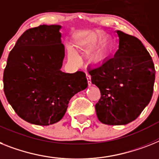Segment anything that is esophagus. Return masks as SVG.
I'll use <instances>...</instances> for the list:
<instances>
[{"mask_svg":"<svg viewBox=\"0 0 159 159\" xmlns=\"http://www.w3.org/2000/svg\"><path fill=\"white\" fill-rule=\"evenodd\" d=\"M86 79H87V82L89 86H91L92 82H91V77L89 73H86Z\"/></svg>","mask_w":159,"mask_h":159,"instance_id":"obj_1","label":"esophagus"}]
</instances>
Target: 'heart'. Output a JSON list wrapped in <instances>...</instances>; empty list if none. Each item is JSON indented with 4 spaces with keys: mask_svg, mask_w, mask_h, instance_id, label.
Listing matches in <instances>:
<instances>
[{
    "mask_svg": "<svg viewBox=\"0 0 159 159\" xmlns=\"http://www.w3.org/2000/svg\"><path fill=\"white\" fill-rule=\"evenodd\" d=\"M106 38L103 33L95 32L81 43V46L86 49H91L88 53V61L94 65L103 63L110 56L111 48L108 44H99ZM69 59L72 62H77V56L73 48L69 49Z\"/></svg>",
    "mask_w": 159,
    "mask_h": 159,
    "instance_id": "obj_1",
    "label": "heart"
}]
</instances>
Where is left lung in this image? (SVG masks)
I'll list each match as a JSON object with an SVG mask.
<instances>
[{
  "instance_id": "left-lung-1",
  "label": "left lung",
  "mask_w": 159,
  "mask_h": 159,
  "mask_svg": "<svg viewBox=\"0 0 159 159\" xmlns=\"http://www.w3.org/2000/svg\"><path fill=\"white\" fill-rule=\"evenodd\" d=\"M119 49L98 67L89 70L101 98L95 104L98 119L108 125H124L139 116L152 98L155 69L141 40L117 30Z\"/></svg>"
}]
</instances>
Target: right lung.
<instances>
[{
  "label": "right lung",
  "mask_w": 159,
  "mask_h": 159,
  "mask_svg": "<svg viewBox=\"0 0 159 159\" xmlns=\"http://www.w3.org/2000/svg\"><path fill=\"white\" fill-rule=\"evenodd\" d=\"M60 25H40L19 37L4 70V92L15 112L33 125L63 118L70 98L88 86L82 71L61 70L65 57Z\"/></svg>",
  "instance_id": "right-lung-1"
}]
</instances>
